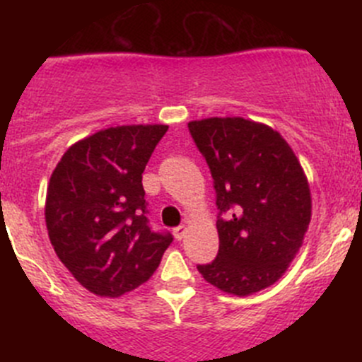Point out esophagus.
<instances>
[{
  "label": "esophagus",
  "mask_w": 362,
  "mask_h": 362,
  "mask_svg": "<svg viewBox=\"0 0 362 362\" xmlns=\"http://www.w3.org/2000/svg\"><path fill=\"white\" fill-rule=\"evenodd\" d=\"M185 233H187V226H178V228L173 229V235L177 240H182L185 236Z\"/></svg>",
  "instance_id": "1"
}]
</instances>
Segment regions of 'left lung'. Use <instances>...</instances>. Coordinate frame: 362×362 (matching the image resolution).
Returning a JSON list of instances; mask_svg holds the SVG:
<instances>
[{"label": "left lung", "instance_id": "obj_1", "mask_svg": "<svg viewBox=\"0 0 362 362\" xmlns=\"http://www.w3.org/2000/svg\"><path fill=\"white\" fill-rule=\"evenodd\" d=\"M217 192L218 254L199 264L222 293L250 296L287 272L312 218V194L301 164L279 131L243 117L191 120Z\"/></svg>", "mask_w": 362, "mask_h": 362}]
</instances>
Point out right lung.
I'll return each mask as SVG.
<instances>
[{
    "label": "right lung",
    "mask_w": 362,
    "mask_h": 362,
    "mask_svg": "<svg viewBox=\"0 0 362 362\" xmlns=\"http://www.w3.org/2000/svg\"><path fill=\"white\" fill-rule=\"evenodd\" d=\"M164 124L101 129L64 152L50 175L45 224L50 243L80 286L101 298L147 282L171 235L151 231L141 173Z\"/></svg>",
    "instance_id": "right-lung-1"
}]
</instances>
